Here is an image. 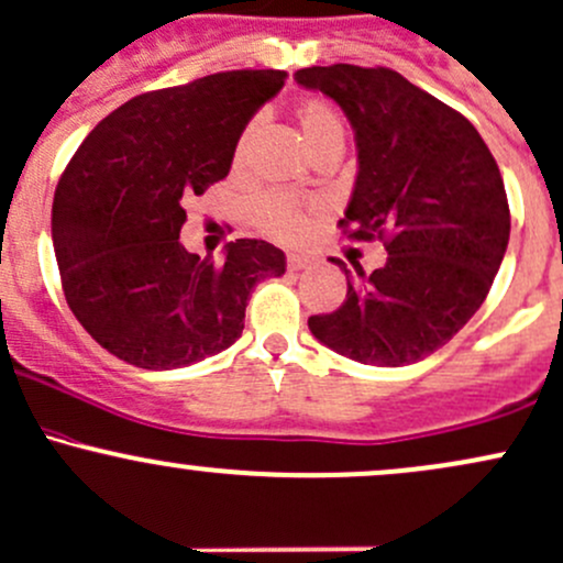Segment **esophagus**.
<instances>
[{
    "label": "esophagus",
    "mask_w": 563,
    "mask_h": 563,
    "mask_svg": "<svg viewBox=\"0 0 563 563\" xmlns=\"http://www.w3.org/2000/svg\"><path fill=\"white\" fill-rule=\"evenodd\" d=\"M314 267V258L307 256V253H288V269L301 272Z\"/></svg>",
    "instance_id": "esophagus-1"
}]
</instances>
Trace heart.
Wrapping results in <instances>:
<instances>
[{
	"mask_svg": "<svg viewBox=\"0 0 563 563\" xmlns=\"http://www.w3.org/2000/svg\"><path fill=\"white\" fill-rule=\"evenodd\" d=\"M296 125H299L301 139L314 154L320 146L331 144V141H344V128L339 122L336 111L320 98H305L296 103ZM253 133H256V120H251L238 135L234 144V165H243L249 157ZM325 211L320 200H305V197L286 195V191H269L262 200L253 206V221L264 234L280 240V243H296L310 232L314 216Z\"/></svg>",
	"mask_w": 563,
	"mask_h": 563,
	"instance_id": "1",
	"label": "heart"
}]
</instances>
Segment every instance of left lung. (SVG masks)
<instances>
[{
	"label": "left lung",
	"mask_w": 563,
	"mask_h": 563,
	"mask_svg": "<svg viewBox=\"0 0 563 563\" xmlns=\"http://www.w3.org/2000/svg\"><path fill=\"white\" fill-rule=\"evenodd\" d=\"M347 114L357 178L342 230L385 240L372 275H347V299L312 314L310 331L366 366H409L449 342L478 312L503 264L510 208L503 176L471 120L398 71L352 64L294 74Z\"/></svg>",
	"instance_id": "8db88e82"
}]
</instances>
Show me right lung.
<instances>
[{
	"label": "right lung",
	"instance_id": "right-lung-1",
	"mask_svg": "<svg viewBox=\"0 0 563 563\" xmlns=\"http://www.w3.org/2000/svg\"><path fill=\"white\" fill-rule=\"evenodd\" d=\"M286 71L208 74L135 96L103 117L53 197L60 286L82 329L131 366H191L243 333L245 305L286 253L234 240L224 262L178 243L191 197L227 178L238 135Z\"/></svg>",
	"mask_w": 563,
	"mask_h": 563
}]
</instances>
